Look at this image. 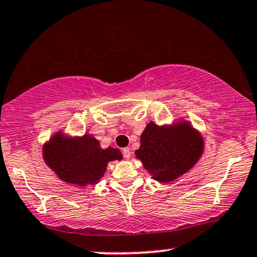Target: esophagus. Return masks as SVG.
I'll return each mask as SVG.
<instances>
[{
    "label": "esophagus",
    "instance_id": "esophagus-1",
    "mask_svg": "<svg viewBox=\"0 0 257 257\" xmlns=\"http://www.w3.org/2000/svg\"><path fill=\"white\" fill-rule=\"evenodd\" d=\"M122 155L125 159H130L131 158V149L130 148H123L122 149Z\"/></svg>",
    "mask_w": 257,
    "mask_h": 257
}]
</instances>
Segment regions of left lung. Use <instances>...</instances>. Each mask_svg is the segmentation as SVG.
I'll use <instances>...</instances> for the list:
<instances>
[{"instance_id": "obj_1", "label": "left lung", "mask_w": 257, "mask_h": 257, "mask_svg": "<svg viewBox=\"0 0 257 257\" xmlns=\"http://www.w3.org/2000/svg\"><path fill=\"white\" fill-rule=\"evenodd\" d=\"M203 149L200 134L187 122L158 126L152 121L141 135L136 157L154 180L165 183L191 170L201 157Z\"/></svg>"}]
</instances>
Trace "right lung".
I'll list each match as a JSON object with an SVG mask.
<instances>
[{
  "label": "right lung",
  "instance_id": "1",
  "mask_svg": "<svg viewBox=\"0 0 257 257\" xmlns=\"http://www.w3.org/2000/svg\"><path fill=\"white\" fill-rule=\"evenodd\" d=\"M46 164L60 180L77 186L96 184L104 175L109 161L120 160V151L102 149L94 137L85 136L69 140L56 135L43 148Z\"/></svg>",
  "mask_w": 257,
  "mask_h": 257
}]
</instances>
